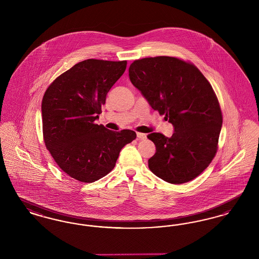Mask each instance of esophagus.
<instances>
[{
  "label": "esophagus",
  "mask_w": 259,
  "mask_h": 259,
  "mask_svg": "<svg viewBox=\"0 0 259 259\" xmlns=\"http://www.w3.org/2000/svg\"><path fill=\"white\" fill-rule=\"evenodd\" d=\"M137 138H138L139 140H145V139H147V135L144 134V133L138 132V133H137Z\"/></svg>",
  "instance_id": "esophagus-1"
}]
</instances>
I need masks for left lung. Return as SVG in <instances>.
Masks as SVG:
<instances>
[{
  "label": "left lung",
  "mask_w": 259,
  "mask_h": 259,
  "mask_svg": "<svg viewBox=\"0 0 259 259\" xmlns=\"http://www.w3.org/2000/svg\"><path fill=\"white\" fill-rule=\"evenodd\" d=\"M129 76L175 128L170 138L148 135L156 147L149 170L172 185L194 180L215 156L222 130V109L208 79L192 63L171 56L135 60Z\"/></svg>",
  "instance_id": "8db88e82"
}]
</instances>
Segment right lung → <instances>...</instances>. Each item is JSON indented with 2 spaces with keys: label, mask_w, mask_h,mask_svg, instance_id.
I'll use <instances>...</instances> for the list:
<instances>
[{
  "label": "right lung",
  "mask_w": 259,
  "mask_h": 259,
  "mask_svg": "<svg viewBox=\"0 0 259 259\" xmlns=\"http://www.w3.org/2000/svg\"><path fill=\"white\" fill-rule=\"evenodd\" d=\"M127 61L87 59L56 77L41 102L42 135L62 171L81 183H94L114 168L119 152L135 132L95 123L111 87Z\"/></svg>",
  "instance_id": "obj_1"
}]
</instances>
